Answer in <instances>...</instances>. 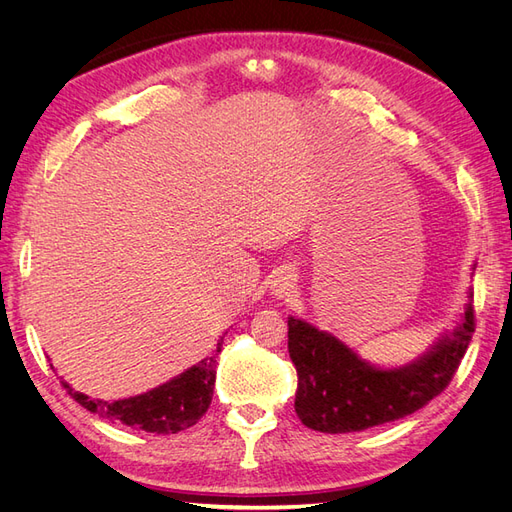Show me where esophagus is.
I'll return each instance as SVG.
<instances>
[{
  "label": "esophagus",
  "instance_id": "1",
  "mask_svg": "<svg viewBox=\"0 0 512 512\" xmlns=\"http://www.w3.org/2000/svg\"><path fill=\"white\" fill-rule=\"evenodd\" d=\"M273 292L277 297H286L294 288H297V275H294L290 269H282L277 271L273 277Z\"/></svg>",
  "mask_w": 512,
  "mask_h": 512
}]
</instances>
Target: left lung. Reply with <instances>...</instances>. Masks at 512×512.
Wrapping results in <instances>:
<instances>
[{
	"mask_svg": "<svg viewBox=\"0 0 512 512\" xmlns=\"http://www.w3.org/2000/svg\"><path fill=\"white\" fill-rule=\"evenodd\" d=\"M474 327L468 303L455 331L421 359L399 369H376L331 333L288 318V352L299 376L294 410L305 427L322 433L363 431L404 418L453 380Z\"/></svg>",
	"mask_w": 512,
	"mask_h": 512,
	"instance_id": "left-lung-1",
	"label": "left lung"
}]
</instances>
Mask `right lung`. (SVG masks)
<instances>
[{
    "label": "right lung",
    "mask_w": 512,
    "mask_h": 512,
    "mask_svg": "<svg viewBox=\"0 0 512 512\" xmlns=\"http://www.w3.org/2000/svg\"><path fill=\"white\" fill-rule=\"evenodd\" d=\"M224 337L213 350V356L183 371L181 376L158 386L145 395H136L119 401L91 399L79 391L70 389L64 382L68 395L79 401L83 408L94 412L106 421L128 425L149 433H177L196 425L211 404L215 384V363L222 352Z\"/></svg>",
    "instance_id": "obj_1"
}]
</instances>
